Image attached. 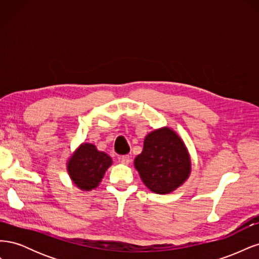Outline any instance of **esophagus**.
Returning a JSON list of instances; mask_svg holds the SVG:
<instances>
[{
    "mask_svg": "<svg viewBox=\"0 0 259 259\" xmlns=\"http://www.w3.org/2000/svg\"><path fill=\"white\" fill-rule=\"evenodd\" d=\"M119 160H120V162L122 164H125V165H127V164L131 163V156L127 155V154L126 155H122V156H120Z\"/></svg>",
    "mask_w": 259,
    "mask_h": 259,
    "instance_id": "esophagus-1",
    "label": "esophagus"
}]
</instances>
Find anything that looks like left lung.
I'll use <instances>...</instances> for the list:
<instances>
[{
    "mask_svg": "<svg viewBox=\"0 0 259 259\" xmlns=\"http://www.w3.org/2000/svg\"><path fill=\"white\" fill-rule=\"evenodd\" d=\"M134 165L144 184L159 194L174 191L185 183L191 170L190 156L184 142L168 127L149 133Z\"/></svg>",
    "mask_w": 259,
    "mask_h": 259,
    "instance_id": "1",
    "label": "left lung"
}]
</instances>
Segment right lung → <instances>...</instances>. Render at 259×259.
I'll list each match as a JSON object with an SVG mask.
<instances>
[{"label":"right lung","instance_id":"1","mask_svg":"<svg viewBox=\"0 0 259 259\" xmlns=\"http://www.w3.org/2000/svg\"><path fill=\"white\" fill-rule=\"evenodd\" d=\"M112 159L106 152L97 150L95 145L82 144L68 162V173L72 182L82 190L96 188L103 179Z\"/></svg>","mask_w":259,"mask_h":259}]
</instances>
